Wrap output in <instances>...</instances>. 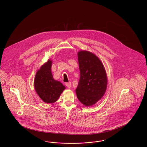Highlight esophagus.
Masks as SVG:
<instances>
[{
	"label": "esophagus",
	"mask_w": 147,
	"mask_h": 147,
	"mask_svg": "<svg viewBox=\"0 0 147 147\" xmlns=\"http://www.w3.org/2000/svg\"><path fill=\"white\" fill-rule=\"evenodd\" d=\"M65 85H66L67 87H68V88H70V87H71V83H70V82L65 83Z\"/></svg>",
	"instance_id": "1"
}]
</instances>
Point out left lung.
I'll return each instance as SVG.
<instances>
[{
  "label": "left lung",
  "mask_w": 147,
  "mask_h": 147,
  "mask_svg": "<svg viewBox=\"0 0 147 147\" xmlns=\"http://www.w3.org/2000/svg\"><path fill=\"white\" fill-rule=\"evenodd\" d=\"M78 55L80 76L76 90L77 98L83 105L89 106L104 95L107 76L104 65L94 54L82 51Z\"/></svg>",
  "instance_id": "8db88e82"
}]
</instances>
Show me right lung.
<instances>
[{
    "label": "right lung",
    "mask_w": 147,
    "mask_h": 147,
    "mask_svg": "<svg viewBox=\"0 0 147 147\" xmlns=\"http://www.w3.org/2000/svg\"><path fill=\"white\" fill-rule=\"evenodd\" d=\"M51 65L52 61L49 60L37 71L34 80L37 94L47 104L56 102L65 88L61 82L53 79L51 73Z\"/></svg>",
    "instance_id": "right-lung-1"
}]
</instances>
